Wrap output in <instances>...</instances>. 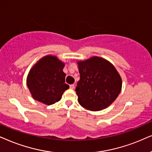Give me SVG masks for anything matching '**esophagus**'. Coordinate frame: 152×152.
Segmentation results:
<instances>
[{
  "label": "esophagus",
  "instance_id": "1",
  "mask_svg": "<svg viewBox=\"0 0 152 152\" xmlns=\"http://www.w3.org/2000/svg\"><path fill=\"white\" fill-rule=\"evenodd\" d=\"M69 87H70L71 89H74V88H75V85H74V84H72V85H70Z\"/></svg>",
  "mask_w": 152,
  "mask_h": 152
}]
</instances>
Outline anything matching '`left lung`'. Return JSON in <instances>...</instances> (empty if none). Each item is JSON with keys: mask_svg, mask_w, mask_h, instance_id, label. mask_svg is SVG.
<instances>
[{"mask_svg": "<svg viewBox=\"0 0 152 152\" xmlns=\"http://www.w3.org/2000/svg\"><path fill=\"white\" fill-rule=\"evenodd\" d=\"M80 80L76 88L78 101L87 110H102L120 94L122 81L114 65L104 58L93 56L77 62Z\"/></svg>", "mask_w": 152, "mask_h": 152, "instance_id": "left-lung-1", "label": "left lung"}]
</instances>
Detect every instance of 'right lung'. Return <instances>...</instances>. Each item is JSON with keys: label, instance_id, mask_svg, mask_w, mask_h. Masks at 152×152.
I'll return each mask as SVG.
<instances>
[{"label": "right lung", "instance_id": "right-lung-1", "mask_svg": "<svg viewBox=\"0 0 152 152\" xmlns=\"http://www.w3.org/2000/svg\"><path fill=\"white\" fill-rule=\"evenodd\" d=\"M64 65L57 56L52 55L44 56L34 64L26 79L34 99L48 106L61 99L64 91L69 88L65 83Z\"/></svg>", "mask_w": 152, "mask_h": 152}]
</instances>
